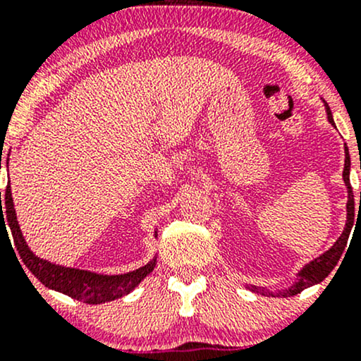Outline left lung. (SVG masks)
I'll list each match as a JSON object with an SVG mask.
<instances>
[{"mask_svg":"<svg viewBox=\"0 0 361 361\" xmlns=\"http://www.w3.org/2000/svg\"><path fill=\"white\" fill-rule=\"evenodd\" d=\"M326 111H327V120L334 126L333 115H331V109L327 106V103L324 102ZM345 169H343V180H345V185L348 188V204H346V226L343 234L339 235L338 241L334 243V246L331 250H327L324 255H321L319 258L312 259L310 263L305 264L302 270L297 273V280L292 287H288L287 290H279V292H271V290L263 288V287H256V285H247V288L255 293H261V295H271V297H290V295H297L300 293L302 290L312 287V285L321 283L322 280L329 275L331 271L334 270V267L338 264L339 258H341L343 251H345L346 244H348V238H350L351 227L355 224V198H353V190H351L350 185V154H348V147H345ZM360 204H361V193H360Z\"/></svg>","mask_w":361,"mask_h":361,"instance_id":"left-lung-1","label":"left lung"}]
</instances>
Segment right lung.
Here are the masks:
<instances>
[{"label":"right lung","mask_w":361,"mask_h":361,"mask_svg":"<svg viewBox=\"0 0 361 361\" xmlns=\"http://www.w3.org/2000/svg\"><path fill=\"white\" fill-rule=\"evenodd\" d=\"M5 205H1V192H0V229L10 227L13 243L18 251L20 258L25 263V267L35 275V279L40 280L45 287L57 290V292L66 293L71 299L81 300L85 304H105V302L120 299L127 295L142 281L146 276L154 270L156 258L149 261L146 267H140L139 270L123 273V275H98V273L78 270V268H66L54 264L47 259H40L30 251V247L25 243L22 231H20L18 221H16L13 198H11V186H6L5 197H3ZM6 209H3L2 207ZM7 224H5L4 222ZM8 235V233H6ZM10 239V238H8Z\"/></svg>","instance_id":"add662e5"}]
</instances>
